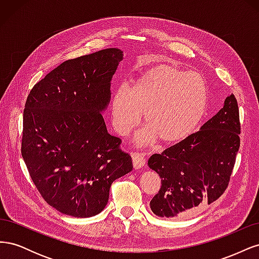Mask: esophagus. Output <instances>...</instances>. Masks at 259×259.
<instances>
[{"mask_svg":"<svg viewBox=\"0 0 259 259\" xmlns=\"http://www.w3.org/2000/svg\"><path fill=\"white\" fill-rule=\"evenodd\" d=\"M132 160H133V166H134L135 169H139L142 168L145 163H146V159L143 153L139 152H134L132 154Z\"/></svg>","mask_w":259,"mask_h":259,"instance_id":"obj_1","label":"esophagus"}]
</instances>
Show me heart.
<instances>
[{"mask_svg": "<svg viewBox=\"0 0 259 259\" xmlns=\"http://www.w3.org/2000/svg\"><path fill=\"white\" fill-rule=\"evenodd\" d=\"M208 85L193 71L171 66H156L143 72L130 86H121L112 98L115 131L126 136L142 119L148 125L137 136L138 145L159 137L174 144L189 137L207 112Z\"/></svg>", "mask_w": 259, "mask_h": 259, "instance_id": "b5f03b06", "label": "heart"}]
</instances>
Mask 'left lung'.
I'll return each instance as SVG.
<instances>
[{
  "label": "left lung",
  "instance_id": "left-lung-1",
  "mask_svg": "<svg viewBox=\"0 0 259 259\" xmlns=\"http://www.w3.org/2000/svg\"><path fill=\"white\" fill-rule=\"evenodd\" d=\"M240 130L238 103L231 94L199 132L152 154L148 165L162 184L150 202L153 213L166 218L186 216L221 197L236 162Z\"/></svg>",
  "mask_w": 259,
  "mask_h": 259
}]
</instances>
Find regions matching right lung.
Returning <instances> with one entry per match:
<instances>
[{"instance_id":"right-lung-1","label":"right lung","mask_w":259,"mask_h":259,"mask_svg":"<svg viewBox=\"0 0 259 259\" xmlns=\"http://www.w3.org/2000/svg\"><path fill=\"white\" fill-rule=\"evenodd\" d=\"M123 60L107 49L67 60L31 90L23 110L21 154L31 179L51 206L77 218L103 210L111 184L133 169L103 113Z\"/></svg>"}]
</instances>
